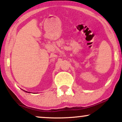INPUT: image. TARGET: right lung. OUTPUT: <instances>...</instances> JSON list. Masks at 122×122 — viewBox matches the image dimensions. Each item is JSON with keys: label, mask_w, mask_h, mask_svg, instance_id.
I'll use <instances>...</instances> for the list:
<instances>
[{"label": "right lung", "mask_w": 122, "mask_h": 122, "mask_svg": "<svg viewBox=\"0 0 122 122\" xmlns=\"http://www.w3.org/2000/svg\"><path fill=\"white\" fill-rule=\"evenodd\" d=\"M28 93H29V92H28Z\"/></svg>", "instance_id": "add662e5"}]
</instances>
